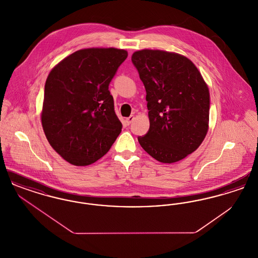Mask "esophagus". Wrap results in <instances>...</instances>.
Segmentation results:
<instances>
[{"label":"esophagus","mask_w":258,"mask_h":258,"mask_svg":"<svg viewBox=\"0 0 258 258\" xmlns=\"http://www.w3.org/2000/svg\"><path fill=\"white\" fill-rule=\"evenodd\" d=\"M134 121H135V116L134 115H131L128 118H126V123L127 124H131Z\"/></svg>","instance_id":"obj_1"}]
</instances>
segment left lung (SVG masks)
I'll use <instances>...</instances> for the list:
<instances>
[{"label":"left lung","mask_w":258,"mask_h":258,"mask_svg":"<svg viewBox=\"0 0 258 258\" xmlns=\"http://www.w3.org/2000/svg\"><path fill=\"white\" fill-rule=\"evenodd\" d=\"M132 61L146 89L150 128L138 142L155 160L173 163L201 145L208 133L210 93L196 64L163 50L135 51Z\"/></svg>","instance_id":"obj_1"}]
</instances>
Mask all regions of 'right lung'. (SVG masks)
<instances>
[{"mask_svg": "<svg viewBox=\"0 0 258 258\" xmlns=\"http://www.w3.org/2000/svg\"><path fill=\"white\" fill-rule=\"evenodd\" d=\"M127 51L78 50L48 74L40 113L42 128L61 158L85 166L102 158L122 131L108 90Z\"/></svg>", "mask_w": 258, "mask_h": 258, "instance_id": "right-lung-1", "label": "right lung"}]
</instances>
